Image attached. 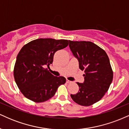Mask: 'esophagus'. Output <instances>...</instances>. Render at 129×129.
<instances>
[{
  "mask_svg": "<svg viewBox=\"0 0 129 129\" xmlns=\"http://www.w3.org/2000/svg\"><path fill=\"white\" fill-rule=\"evenodd\" d=\"M66 82L67 84H70V83H71V82H72V81H69V80H67V81H66Z\"/></svg>",
  "mask_w": 129,
  "mask_h": 129,
  "instance_id": "34e87169",
  "label": "esophagus"
}]
</instances>
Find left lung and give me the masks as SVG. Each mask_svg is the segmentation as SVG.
Instances as JSON below:
<instances>
[{"label":"left lung","mask_w":129,"mask_h":129,"mask_svg":"<svg viewBox=\"0 0 129 129\" xmlns=\"http://www.w3.org/2000/svg\"><path fill=\"white\" fill-rule=\"evenodd\" d=\"M69 47L85 72L84 82H77L79 91L71 98L81 106H91L104 96L113 80L109 58L104 50L90 41H69Z\"/></svg>","instance_id":"obj_1"}]
</instances>
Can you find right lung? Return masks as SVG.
I'll return each mask as SVG.
<instances>
[{"label":"right lung","instance_id":"1","mask_svg":"<svg viewBox=\"0 0 129 129\" xmlns=\"http://www.w3.org/2000/svg\"><path fill=\"white\" fill-rule=\"evenodd\" d=\"M68 45V40L41 38L22 47L16 58L14 77L25 97L35 103L45 102L55 94L60 85L66 83L64 77L54 76L48 69L54 53Z\"/></svg>","mask_w":129,"mask_h":129}]
</instances>
